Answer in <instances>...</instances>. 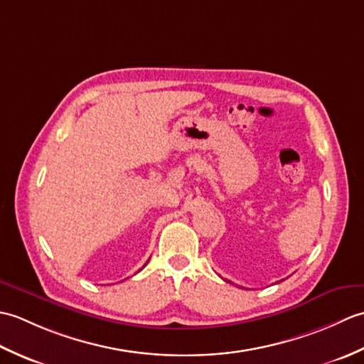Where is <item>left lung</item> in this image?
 I'll list each match as a JSON object with an SVG mask.
<instances>
[{"label": "left lung", "instance_id": "1", "mask_svg": "<svg viewBox=\"0 0 364 364\" xmlns=\"http://www.w3.org/2000/svg\"><path fill=\"white\" fill-rule=\"evenodd\" d=\"M228 283H231V282H228Z\"/></svg>", "mask_w": 364, "mask_h": 364}]
</instances>
